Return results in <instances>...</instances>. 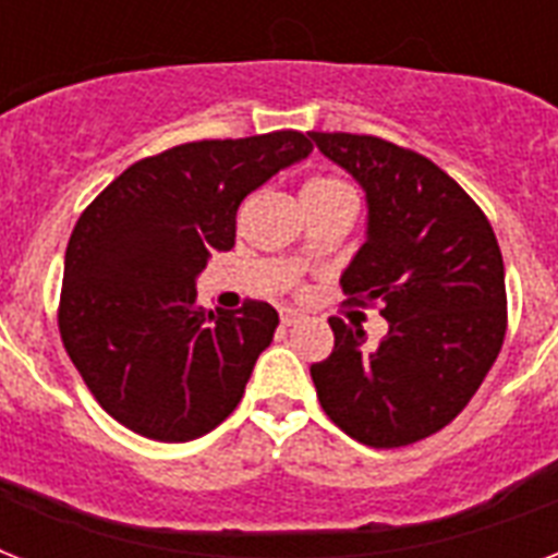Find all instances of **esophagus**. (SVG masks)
Masks as SVG:
<instances>
[{"mask_svg": "<svg viewBox=\"0 0 558 558\" xmlns=\"http://www.w3.org/2000/svg\"><path fill=\"white\" fill-rule=\"evenodd\" d=\"M301 318H304V315L298 313V310H292V306H280V324H283V327H295Z\"/></svg>", "mask_w": 558, "mask_h": 558, "instance_id": "esophagus-1", "label": "esophagus"}]
</instances>
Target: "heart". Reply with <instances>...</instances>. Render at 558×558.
I'll return each instance as SVG.
<instances>
[{"label": "heart", "instance_id": "b5f03b06", "mask_svg": "<svg viewBox=\"0 0 558 558\" xmlns=\"http://www.w3.org/2000/svg\"><path fill=\"white\" fill-rule=\"evenodd\" d=\"M301 196L304 199H327V196H353V191H350L341 179H332V177H313L310 182L304 185V191H301ZM304 248H298L295 252V260H304Z\"/></svg>", "mask_w": 558, "mask_h": 558}]
</instances>
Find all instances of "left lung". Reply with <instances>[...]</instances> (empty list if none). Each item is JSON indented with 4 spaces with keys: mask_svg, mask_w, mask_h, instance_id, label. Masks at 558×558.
Listing matches in <instances>:
<instances>
[{
    "mask_svg": "<svg viewBox=\"0 0 558 558\" xmlns=\"http://www.w3.org/2000/svg\"><path fill=\"white\" fill-rule=\"evenodd\" d=\"M365 191L367 226L341 287L381 301L388 332L330 318L336 348L310 367L332 423L373 449L440 432L475 397L507 330L493 226L434 161L373 135L310 133Z\"/></svg>",
    "mask_w": 558,
    "mask_h": 558,
    "instance_id": "left-lung-1",
    "label": "left lung"
}]
</instances>
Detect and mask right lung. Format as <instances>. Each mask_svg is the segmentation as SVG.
<instances>
[{
    "label": "right lung",
    "instance_id": "add662e5",
    "mask_svg": "<svg viewBox=\"0 0 558 558\" xmlns=\"http://www.w3.org/2000/svg\"><path fill=\"white\" fill-rule=\"evenodd\" d=\"M313 153L304 133L179 144L135 161L83 210L65 248L60 336L100 408L130 432L185 442L243 399L278 313L196 306L210 252H228L240 202Z\"/></svg>",
    "mask_w": 558,
    "mask_h": 558
}]
</instances>
